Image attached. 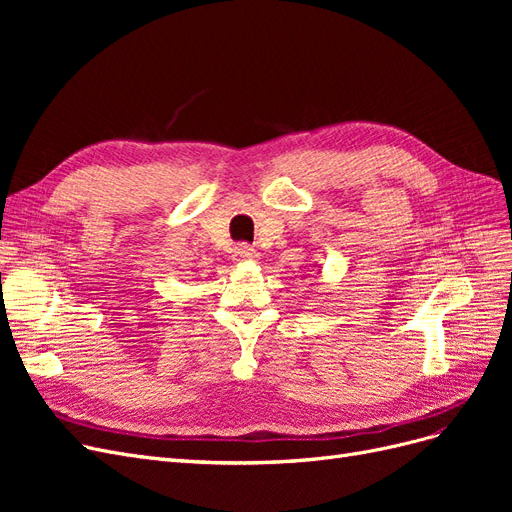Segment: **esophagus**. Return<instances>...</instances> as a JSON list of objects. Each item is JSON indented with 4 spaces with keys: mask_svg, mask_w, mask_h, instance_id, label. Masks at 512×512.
Wrapping results in <instances>:
<instances>
[{
    "mask_svg": "<svg viewBox=\"0 0 512 512\" xmlns=\"http://www.w3.org/2000/svg\"><path fill=\"white\" fill-rule=\"evenodd\" d=\"M232 258H235L237 262H254L258 258V252L250 245L239 243V245H235V250H232Z\"/></svg>",
    "mask_w": 512,
    "mask_h": 512,
    "instance_id": "34e87169",
    "label": "esophagus"
}]
</instances>
